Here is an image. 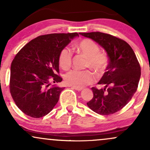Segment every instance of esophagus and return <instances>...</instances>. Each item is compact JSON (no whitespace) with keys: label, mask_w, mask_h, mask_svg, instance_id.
Here are the masks:
<instances>
[{"label":"esophagus","mask_w":150,"mask_h":150,"mask_svg":"<svg viewBox=\"0 0 150 150\" xmlns=\"http://www.w3.org/2000/svg\"><path fill=\"white\" fill-rule=\"evenodd\" d=\"M73 89H75V90H77V91H81L82 89V87H71Z\"/></svg>","instance_id":"esophagus-1"}]
</instances>
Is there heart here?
Returning a JSON list of instances; mask_svg holds the SVG:
<instances>
[{"instance_id": "heart-1", "label": "heart", "mask_w": 150, "mask_h": 150, "mask_svg": "<svg viewBox=\"0 0 150 150\" xmlns=\"http://www.w3.org/2000/svg\"><path fill=\"white\" fill-rule=\"evenodd\" d=\"M76 49L82 54L87 57L86 68H90L99 74L104 73L108 64V58L104 53L100 52V48L94 41L85 39L79 42ZM73 53L69 48L65 47L59 54V65L63 69L67 70L72 65ZM95 75L92 70H72L64 75V80L68 85L82 87L90 85L95 80Z\"/></svg>"}]
</instances>
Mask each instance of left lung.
I'll return each mask as SVG.
<instances>
[{
    "label": "left lung",
    "instance_id": "obj_1",
    "mask_svg": "<svg viewBox=\"0 0 150 150\" xmlns=\"http://www.w3.org/2000/svg\"><path fill=\"white\" fill-rule=\"evenodd\" d=\"M80 34L102 46L109 61L106 72L98 82L105 87H92L94 97L87 106L99 114H113L124 107L137 91L141 75L140 63L133 50L123 39L99 32Z\"/></svg>",
    "mask_w": 150,
    "mask_h": 150
}]
</instances>
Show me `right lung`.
Masks as SVG:
<instances>
[{"instance_id":"1","label":"right lung","mask_w":150,"mask_h":150,"mask_svg":"<svg viewBox=\"0 0 150 150\" xmlns=\"http://www.w3.org/2000/svg\"><path fill=\"white\" fill-rule=\"evenodd\" d=\"M78 34H49L32 39L17 53L10 67V92L15 104L25 114L42 118L57 104L64 87L61 82L59 54Z\"/></svg>"}]
</instances>
